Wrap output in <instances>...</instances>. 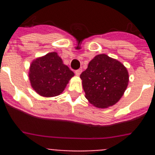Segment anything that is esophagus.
<instances>
[{
    "mask_svg": "<svg viewBox=\"0 0 155 155\" xmlns=\"http://www.w3.org/2000/svg\"><path fill=\"white\" fill-rule=\"evenodd\" d=\"M81 72H82V69H78V70L75 71V73L76 75H80L81 74Z\"/></svg>",
    "mask_w": 155,
    "mask_h": 155,
    "instance_id": "obj_1",
    "label": "esophagus"
}]
</instances>
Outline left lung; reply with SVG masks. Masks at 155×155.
Segmentation results:
<instances>
[{"instance_id": "left-lung-1", "label": "left lung", "mask_w": 155, "mask_h": 155, "mask_svg": "<svg viewBox=\"0 0 155 155\" xmlns=\"http://www.w3.org/2000/svg\"><path fill=\"white\" fill-rule=\"evenodd\" d=\"M86 99L99 108L117 103L129 84L127 68L105 54H97L80 75Z\"/></svg>"}]
</instances>
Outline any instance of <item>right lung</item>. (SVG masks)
<instances>
[{
  "label": "right lung",
  "mask_w": 155,
  "mask_h": 155,
  "mask_svg": "<svg viewBox=\"0 0 155 155\" xmlns=\"http://www.w3.org/2000/svg\"><path fill=\"white\" fill-rule=\"evenodd\" d=\"M74 75L54 51L34 59L29 70L31 87L43 97L60 95Z\"/></svg>",
  "instance_id": "obj_1"
}]
</instances>
